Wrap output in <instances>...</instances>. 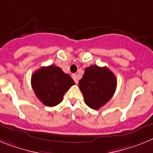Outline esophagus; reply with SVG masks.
Segmentation results:
<instances>
[{
    "label": "esophagus",
    "mask_w": 153,
    "mask_h": 153,
    "mask_svg": "<svg viewBox=\"0 0 153 153\" xmlns=\"http://www.w3.org/2000/svg\"><path fill=\"white\" fill-rule=\"evenodd\" d=\"M71 76H72V78H73V79H74L75 82L77 84V83H78V78H77L76 74H72V75H71Z\"/></svg>",
    "instance_id": "obj_1"
}]
</instances>
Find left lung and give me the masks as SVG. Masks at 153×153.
Masks as SVG:
<instances>
[{
  "label": "left lung",
  "mask_w": 153,
  "mask_h": 153,
  "mask_svg": "<svg viewBox=\"0 0 153 153\" xmlns=\"http://www.w3.org/2000/svg\"><path fill=\"white\" fill-rule=\"evenodd\" d=\"M78 85L88 107L97 110L113 96L117 86L115 75L107 67L91 65L86 68Z\"/></svg>",
  "instance_id": "8db88e82"
}]
</instances>
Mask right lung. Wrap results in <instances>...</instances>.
I'll use <instances>...</instances> for the list:
<instances>
[{
    "instance_id": "right-lung-1",
    "label": "right lung",
    "mask_w": 153,
    "mask_h": 153,
    "mask_svg": "<svg viewBox=\"0 0 153 153\" xmlns=\"http://www.w3.org/2000/svg\"><path fill=\"white\" fill-rule=\"evenodd\" d=\"M75 82L58 66L42 67L33 73L31 85L38 99L45 105L52 107L62 102L65 93Z\"/></svg>"
}]
</instances>
